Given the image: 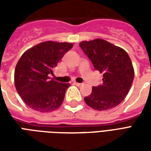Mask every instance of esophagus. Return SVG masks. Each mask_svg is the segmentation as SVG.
I'll use <instances>...</instances> for the list:
<instances>
[{"mask_svg":"<svg viewBox=\"0 0 151 151\" xmlns=\"http://www.w3.org/2000/svg\"><path fill=\"white\" fill-rule=\"evenodd\" d=\"M73 84H74L75 86H80L82 85V83H78V82H73Z\"/></svg>","mask_w":151,"mask_h":151,"instance_id":"esophagus-1","label":"esophagus"}]
</instances>
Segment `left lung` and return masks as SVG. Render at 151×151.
<instances>
[{
  "label": "left lung",
  "mask_w": 151,
  "mask_h": 151,
  "mask_svg": "<svg viewBox=\"0 0 151 151\" xmlns=\"http://www.w3.org/2000/svg\"><path fill=\"white\" fill-rule=\"evenodd\" d=\"M81 48L96 70L104 74L103 84L93 86L85 103L95 110L105 111L119 105L129 92L134 69L128 53L120 47L102 39L82 41Z\"/></svg>",
  "instance_id": "8db88e82"
}]
</instances>
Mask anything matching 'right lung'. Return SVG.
I'll list each match as a JSON object with an SVG mask.
<instances>
[{"mask_svg": "<svg viewBox=\"0 0 151 151\" xmlns=\"http://www.w3.org/2000/svg\"><path fill=\"white\" fill-rule=\"evenodd\" d=\"M72 43L45 41L25 52L17 63L14 85L28 107L40 112H50L62 104L70 84L50 79V74Z\"/></svg>", "mask_w": 151, "mask_h": 151, "instance_id": "obj_1", "label": "right lung"}]
</instances>
